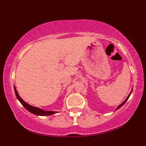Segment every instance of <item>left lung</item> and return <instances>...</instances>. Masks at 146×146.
Wrapping results in <instances>:
<instances>
[{"instance_id": "obj_1", "label": "left lung", "mask_w": 146, "mask_h": 146, "mask_svg": "<svg viewBox=\"0 0 146 146\" xmlns=\"http://www.w3.org/2000/svg\"><path fill=\"white\" fill-rule=\"evenodd\" d=\"M131 92H132V89H131V92H130V93H129V95H128V96H127V97L126 98V99H125V100H124V101H123V102L121 104H119V105L118 106H117V107L116 108V109H115V110H117V109L120 108H121V106H123V104H125V102H126V101L127 100H128V98H129V96H130V95H131Z\"/></svg>"}]
</instances>
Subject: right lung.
I'll return each mask as SVG.
<instances>
[{"instance_id": "right-lung-1", "label": "right lung", "mask_w": 146, "mask_h": 146, "mask_svg": "<svg viewBox=\"0 0 146 146\" xmlns=\"http://www.w3.org/2000/svg\"><path fill=\"white\" fill-rule=\"evenodd\" d=\"M14 88H15V92L16 96H17V99L19 100V101L21 103V104L23 105L28 111H29L30 112L33 113V114L44 116V115H50L54 114V113L58 112V111H46L41 108H39L33 106L29 104H27L26 102L24 101L21 97H20V96L19 94V93H18V92L17 90V89H16L15 86H14Z\"/></svg>"}]
</instances>
